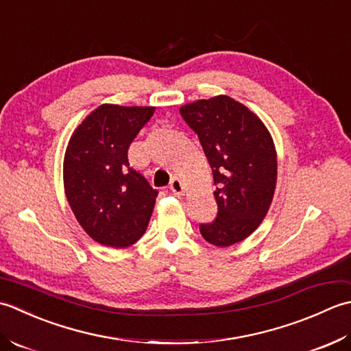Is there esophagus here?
Masks as SVG:
<instances>
[{
  "label": "esophagus",
  "mask_w": 351,
  "mask_h": 351,
  "mask_svg": "<svg viewBox=\"0 0 351 351\" xmlns=\"http://www.w3.org/2000/svg\"><path fill=\"white\" fill-rule=\"evenodd\" d=\"M169 189L174 192L176 195H178V197H182V195H184V184L182 183V180L180 178H173V180H171V184H169Z\"/></svg>",
  "instance_id": "obj_1"
}]
</instances>
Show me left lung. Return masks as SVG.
I'll list each match as a JSON object with an SVG mask.
<instances>
[{"mask_svg": "<svg viewBox=\"0 0 351 351\" xmlns=\"http://www.w3.org/2000/svg\"><path fill=\"white\" fill-rule=\"evenodd\" d=\"M180 113L198 134L217 186L218 215L209 224H199V233L209 244L230 247L259 227L273 202V138L259 117L227 95L182 106Z\"/></svg>", "mask_w": 351, "mask_h": 351, "instance_id": "8db88e82", "label": "left lung"}]
</instances>
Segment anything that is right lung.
<instances>
[{"mask_svg": "<svg viewBox=\"0 0 351 351\" xmlns=\"http://www.w3.org/2000/svg\"><path fill=\"white\" fill-rule=\"evenodd\" d=\"M154 107L103 104L84 118L68 142L63 183L78 224L98 244L125 248L139 241L156 197L128 163V147Z\"/></svg>", "mask_w": 351, "mask_h": 351, "instance_id": "add662e5", "label": "right lung"}]
</instances>
